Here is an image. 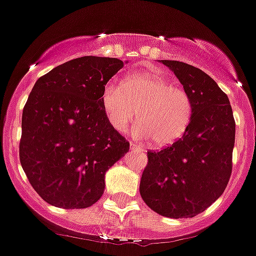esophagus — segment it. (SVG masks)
Returning <instances> with one entry per match:
<instances>
[{
  "mask_svg": "<svg viewBox=\"0 0 256 256\" xmlns=\"http://www.w3.org/2000/svg\"><path fill=\"white\" fill-rule=\"evenodd\" d=\"M130 149L132 150H139V152L143 150V148H142V146H139L138 144L133 143V142H130Z\"/></svg>",
  "mask_w": 256,
  "mask_h": 256,
  "instance_id": "34e87169",
  "label": "esophagus"
}]
</instances>
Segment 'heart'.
Wrapping results in <instances>:
<instances>
[{
    "instance_id": "heart-1",
    "label": "heart",
    "mask_w": 256,
    "mask_h": 256,
    "mask_svg": "<svg viewBox=\"0 0 256 256\" xmlns=\"http://www.w3.org/2000/svg\"><path fill=\"white\" fill-rule=\"evenodd\" d=\"M102 104L116 130H127L139 117L140 123L134 128L136 136L153 139L158 146L179 140L192 120V100L186 90L153 72L129 76L123 80V87L107 83Z\"/></svg>"
}]
</instances>
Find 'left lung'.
I'll list each match as a JSON object with an SVG mask.
<instances>
[{"label": "left lung", "instance_id": "left-lung-1", "mask_svg": "<svg viewBox=\"0 0 256 256\" xmlns=\"http://www.w3.org/2000/svg\"><path fill=\"white\" fill-rule=\"evenodd\" d=\"M192 100V120L179 140L146 153L139 192L144 203L166 218H193L226 188L232 169L235 120L229 98L206 73L179 60H162Z\"/></svg>", "mask_w": 256, "mask_h": 256}]
</instances>
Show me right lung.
I'll list each match as a JSON object with an SVG mask.
<instances>
[{"instance_id": "right-lung-1", "label": "right lung", "mask_w": 256, "mask_h": 256, "mask_svg": "<svg viewBox=\"0 0 256 256\" xmlns=\"http://www.w3.org/2000/svg\"><path fill=\"white\" fill-rule=\"evenodd\" d=\"M123 66L118 58L84 56L34 83L22 112L20 160L50 206H93L104 192L106 172L129 150L102 104L103 88Z\"/></svg>"}]
</instances>
